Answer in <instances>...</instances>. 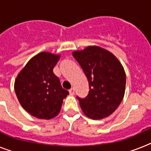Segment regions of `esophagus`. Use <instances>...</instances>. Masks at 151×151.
<instances>
[{
	"instance_id": "1",
	"label": "esophagus",
	"mask_w": 151,
	"mask_h": 151,
	"mask_svg": "<svg viewBox=\"0 0 151 151\" xmlns=\"http://www.w3.org/2000/svg\"><path fill=\"white\" fill-rule=\"evenodd\" d=\"M69 92H70V95L74 94V89H73V87H72L71 89L69 90Z\"/></svg>"
}]
</instances>
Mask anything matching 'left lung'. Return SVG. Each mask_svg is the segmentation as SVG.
<instances>
[{
	"instance_id": "obj_1",
	"label": "left lung",
	"mask_w": 151,
	"mask_h": 151,
	"mask_svg": "<svg viewBox=\"0 0 151 151\" xmlns=\"http://www.w3.org/2000/svg\"><path fill=\"white\" fill-rule=\"evenodd\" d=\"M89 82V93L79 100L83 114L92 120L107 117L124 97L126 73L114 54L99 46H87L72 53Z\"/></svg>"
}]
</instances>
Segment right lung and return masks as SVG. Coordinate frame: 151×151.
<instances>
[{"label": "right lung", "mask_w": 151, "mask_h": 151, "mask_svg": "<svg viewBox=\"0 0 151 151\" xmlns=\"http://www.w3.org/2000/svg\"><path fill=\"white\" fill-rule=\"evenodd\" d=\"M60 58L59 54L40 52L30 59L15 79L14 91L19 102L37 118L50 120L58 116L63 100L69 94L53 73Z\"/></svg>", "instance_id": "1"}]
</instances>
